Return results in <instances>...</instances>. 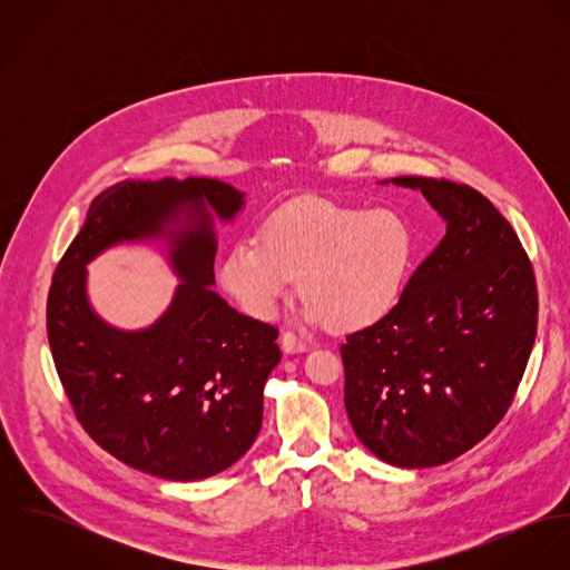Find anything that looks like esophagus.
<instances>
[{
    "instance_id": "esophagus-1",
    "label": "esophagus",
    "mask_w": 570,
    "mask_h": 570,
    "mask_svg": "<svg viewBox=\"0 0 570 570\" xmlns=\"http://www.w3.org/2000/svg\"><path fill=\"white\" fill-rule=\"evenodd\" d=\"M281 344H283V351H285V353H303V351L309 348V342L303 340V337H298L294 331H285Z\"/></svg>"
}]
</instances>
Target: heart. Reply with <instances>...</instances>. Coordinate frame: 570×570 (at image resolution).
Returning <instances> with one entry per match:
<instances>
[{
    "label": "heart",
    "mask_w": 570,
    "mask_h": 570,
    "mask_svg": "<svg viewBox=\"0 0 570 570\" xmlns=\"http://www.w3.org/2000/svg\"><path fill=\"white\" fill-rule=\"evenodd\" d=\"M414 239L389 208L307 199L278 210L261 230L228 249L222 287L258 321H269L301 278L303 316L337 331L382 323L402 301Z\"/></svg>",
    "instance_id": "b5f03b06"
}]
</instances>
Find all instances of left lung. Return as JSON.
Returning <instances> with one entry per match:
<instances>
[{
  "mask_svg": "<svg viewBox=\"0 0 570 570\" xmlns=\"http://www.w3.org/2000/svg\"><path fill=\"white\" fill-rule=\"evenodd\" d=\"M445 219L382 323L346 335L344 407L357 439L397 468L443 465L504 416L538 328L533 265L509 222L476 188L395 177Z\"/></svg>",
  "mask_w": 570,
  "mask_h": 570,
  "instance_id": "1",
  "label": "left lung"
}]
</instances>
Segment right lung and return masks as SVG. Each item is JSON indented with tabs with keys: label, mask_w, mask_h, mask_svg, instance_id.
<instances>
[{
	"label": "right lung",
	"mask_w": 570,
	"mask_h": 570,
	"mask_svg": "<svg viewBox=\"0 0 570 570\" xmlns=\"http://www.w3.org/2000/svg\"><path fill=\"white\" fill-rule=\"evenodd\" d=\"M244 193L208 177L127 179L100 193L48 294V340L85 432L118 461L166 481L235 465L263 421V386L281 362L278 328L233 309L215 285L213 213L233 222ZM166 238L183 283L140 332L107 326L86 301L83 265L125 240Z\"/></svg>",
	"instance_id": "1"
}]
</instances>
